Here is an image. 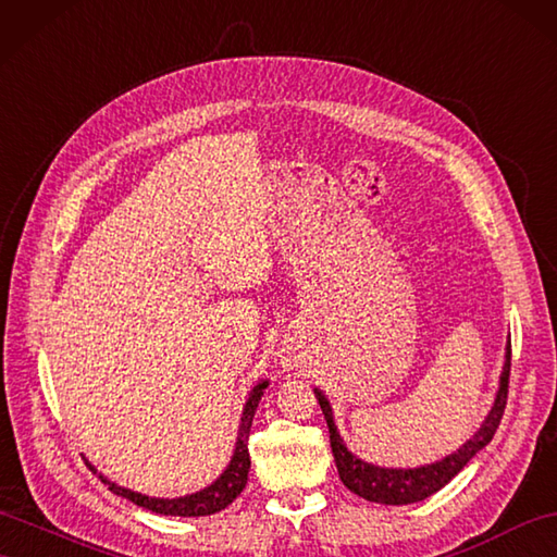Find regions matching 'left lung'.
Returning <instances> with one entry per match:
<instances>
[{"instance_id": "left-lung-1", "label": "left lung", "mask_w": 557, "mask_h": 557, "mask_svg": "<svg viewBox=\"0 0 557 557\" xmlns=\"http://www.w3.org/2000/svg\"><path fill=\"white\" fill-rule=\"evenodd\" d=\"M506 349H508L506 363H504V373H500L496 399L490 416L484 418L482 428L474 432L472 440H468L451 456L437 460V463L420 466V468H377V466L366 463V460L357 458L351 451H347L341 432L335 428L331 401L325 399L321 389H314V395L321 404V411L325 416V423H329L331 449L337 466V474H341V480L347 490L366 500H373V504L406 506V504H418V500L440 492L444 484H449L456 474L468 466V460L494 440V432L500 423V418H504L506 399H508V377H510V343Z\"/></svg>"}]
</instances>
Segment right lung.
<instances>
[{"label": "right lung", "instance_id": "right-lung-1", "mask_svg": "<svg viewBox=\"0 0 557 557\" xmlns=\"http://www.w3.org/2000/svg\"><path fill=\"white\" fill-rule=\"evenodd\" d=\"M267 385L269 383L262 381L252 387L246 406H243L232 463H228L220 478H216L210 486H206V490L188 494V496H180V498H153V496L125 490V486H120L108 478H103L101 472H99V480L103 484H108V490H111L113 494H117L122 498H129L132 504H137L151 512H160V515H174V518H202V515H212V512L224 510L243 490H246V484H248V472H250L248 437H250V428H252V416L257 411V404H260V399L264 395ZM89 468L94 470L91 463H89Z\"/></svg>", "mask_w": 557, "mask_h": 557}]
</instances>
